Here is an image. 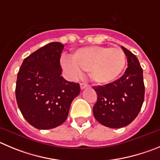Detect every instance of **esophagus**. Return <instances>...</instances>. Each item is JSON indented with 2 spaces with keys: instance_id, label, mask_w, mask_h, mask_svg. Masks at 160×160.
<instances>
[{
  "instance_id": "1",
  "label": "esophagus",
  "mask_w": 160,
  "mask_h": 160,
  "mask_svg": "<svg viewBox=\"0 0 160 160\" xmlns=\"http://www.w3.org/2000/svg\"><path fill=\"white\" fill-rule=\"evenodd\" d=\"M88 87V85L87 83H80V88H81V90H83V89L86 88Z\"/></svg>"
}]
</instances>
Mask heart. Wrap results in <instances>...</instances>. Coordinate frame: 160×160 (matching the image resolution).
Listing matches in <instances>:
<instances>
[{"mask_svg":"<svg viewBox=\"0 0 160 160\" xmlns=\"http://www.w3.org/2000/svg\"><path fill=\"white\" fill-rule=\"evenodd\" d=\"M72 59H63L62 65L67 77L75 80L82 71L89 72L90 78L98 85L115 81L125 68L126 57L121 48L89 46L77 50Z\"/></svg>","mask_w":160,"mask_h":160,"instance_id":"b5f03b06","label":"heart"}]
</instances>
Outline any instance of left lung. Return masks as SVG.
Here are the masks:
<instances>
[{"instance_id":"8db88e82","label":"left lung","mask_w":160,"mask_h":160,"mask_svg":"<svg viewBox=\"0 0 160 160\" xmlns=\"http://www.w3.org/2000/svg\"><path fill=\"white\" fill-rule=\"evenodd\" d=\"M128 68L122 77L103 86H95L97 102L93 114L99 123L117 129L129 125L138 115L144 98L143 69L137 57L122 46Z\"/></svg>"}]
</instances>
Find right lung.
<instances>
[{
    "label": "right lung",
    "mask_w": 160,
    "mask_h": 160,
    "mask_svg": "<svg viewBox=\"0 0 160 160\" xmlns=\"http://www.w3.org/2000/svg\"><path fill=\"white\" fill-rule=\"evenodd\" d=\"M64 45L54 42L25 58L17 74L16 98L27 122L38 129L62 125L72 102L80 92V84L62 77L60 65Z\"/></svg>",
    "instance_id": "right-lung-1"
}]
</instances>
